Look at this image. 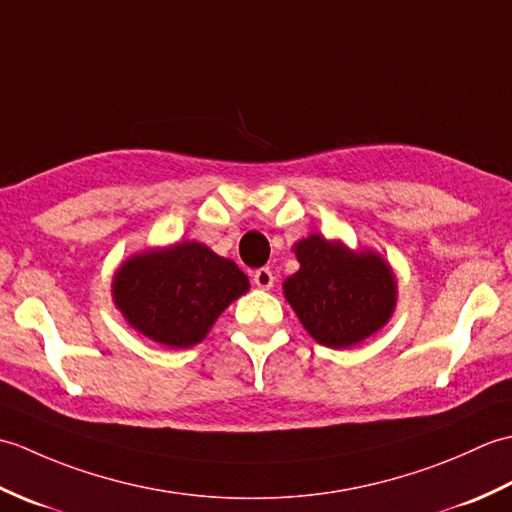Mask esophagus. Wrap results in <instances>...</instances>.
Segmentation results:
<instances>
[{
	"instance_id": "esophagus-1",
	"label": "esophagus",
	"mask_w": 512,
	"mask_h": 512,
	"mask_svg": "<svg viewBox=\"0 0 512 512\" xmlns=\"http://www.w3.org/2000/svg\"><path fill=\"white\" fill-rule=\"evenodd\" d=\"M253 284L257 288H262V290H270L275 284V277L268 268H259V270H255V275H253Z\"/></svg>"
}]
</instances>
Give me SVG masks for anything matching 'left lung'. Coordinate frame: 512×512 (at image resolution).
<instances>
[{
  "label": "left lung",
  "mask_w": 512,
  "mask_h": 512,
  "mask_svg": "<svg viewBox=\"0 0 512 512\" xmlns=\"http://www.w3.org/2000/svg\"><path fill=\"white\" fill-rule=\"evenodd\" d=\"M301 268L284 295L303 328L321 345L352 347L378 332L396 308V277L374 250H350L323 235L295 244Z\"/></svg>",
  "instance_id": "obj_1"
}]
</instances>
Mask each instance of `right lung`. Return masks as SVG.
<instances>
[{"mask_svg":"<svg viewBox=\"0 0 512 512\" xmlns=\"http://www.w3.org/2000/svg\"><path fill=\"white\" fill-rule=\"evenodd\" d=\"M235 262L200 242L145 250L116 270L112 297L127 323L167 347H191L224 308L248 292Z\"/></svg>","mask_w":512,"mask_h":512,"instance_id":"1","label":"right lung"}]
</instances>
